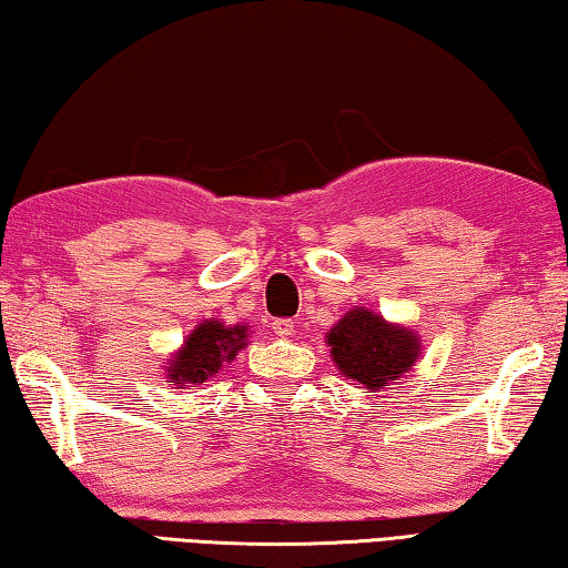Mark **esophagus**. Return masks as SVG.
Listing matches in <instances>:
<instances>
[{
	"mask_svg": "<svg viewBox=\"0 0 568 568\" xmlns=\"http://www.w3.org/2000/svg\"><path fill=\"white\" fill-rule=\"evenodd\" d=\"M273 333L281 335V338H287V335H293V323L291 321H273Z\"/></svg>",
	"mask_w": 568,
	"mask_h": 568,
	"instance_id": "obj_1",
	"label": "esophagus"
}]
</instances>
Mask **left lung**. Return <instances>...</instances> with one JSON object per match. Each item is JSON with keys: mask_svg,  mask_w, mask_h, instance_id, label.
Returning a JSON list of instances; mask_svg holds the SVG:
<instances>
[{"mask_svg": "<svg viewBox=\"0 0 568 568\" xmlns=\"http://www.w3.org/2000/svg\"><path fill=\"white\" fill-rule=\"evenodd\" d=\"M331 355L345 378L368 390L398 381L418 361V335L355 307L328 333Z\"/></svg>", "mask_w": 568, "mask_h": 568, "instance_id": "left-lung-1", "label": "left lung"}]
</instances>
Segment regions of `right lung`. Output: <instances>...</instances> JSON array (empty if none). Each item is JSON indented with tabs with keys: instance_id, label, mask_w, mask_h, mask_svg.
Here are the masks:
<instances>
[{
	"instance_id": "right-lung-1",
	"label": "right lung",
	"mask_w": 568,
	"mask_h": 568,
	"mask_svg": "<svg viewBox=\"0 0 568 568\" xmlns=\"http://www.w3.org/2000/svg\"><path fill=\"white\" fill-rule=\"evenodd\" d=\"M247 338L245 325L227 328L220 321H205L182 345V351L170 363V383H203L207 376H215L220 365L233 361L235 353L243 348Z\"/></svg>"
}]
</instances>
